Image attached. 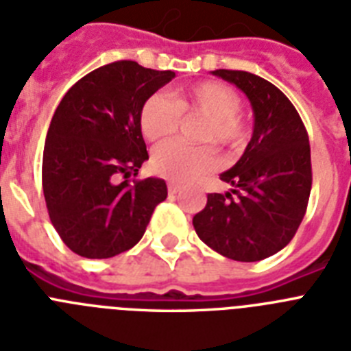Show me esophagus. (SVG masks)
Segmentation results:
<instances>
[{
    "instance_id": "34e87169",
    "label": "esophagus",
    "mask_w": 351,
    "mask_h": 351,
    "mask_svg": "<svg viewBox=\"0 0 351 351\" xmlns=\"http://www.w3.org/2000/svg\"><path fill=\"white\" fill-rule=\"evenodd\" d=\"M167 189H169L171 195H176V193L182 189V184H178V182H175V180H171L169 184H167Z\"/></svg>"
}]
</instances>
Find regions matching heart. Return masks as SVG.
Here are the masks:
<instances>
[{
    "instance_id": "obj_1",
    "label": "heart",
    "mask_w": 351,
    "mask_h": 351,
    "mask_svg": "<svg viewBox=\"0 0 351 351\" xmlns=\"http://www.w3.org/2000/svg\"><path fill=\"white\" fill-rule=\"evenodd\" d=\"M241 101L232 88L221 82L207 81L175 92V102L164 93H153L142 104L138 124L147 141L158 142L178 130L182 113H198L209 119L204 130L205 142H216L238 149L245 142L247 131L240 119ZM151 166L158 175L175 182H191L218 167V155L210 146H187L173 141L156 147Z\"/></svg>"
}]
</instances>
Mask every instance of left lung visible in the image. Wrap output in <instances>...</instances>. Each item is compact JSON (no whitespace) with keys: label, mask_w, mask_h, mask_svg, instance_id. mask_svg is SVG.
Segmentation results:
<instances>
[{"label":"left lung","mask_w":351,"mask_h":351,"mask_svg":"<svg viewBox=\"0 0 351 351\" xmlns=\"http://www.w3.org/2000/svg\"><path fill=\"white\" fill-rule=\"evenodd\" d=\"M249 99L254 126L240 160L220 178L225 195L210 193L193 218L198 238L234 261H259L287 247L303 220L312 189L308 135L281 90L240 70H215Z\"/></svg>","instance_id":"8db88e82"}]
</instances>
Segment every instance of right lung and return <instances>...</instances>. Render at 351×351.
Returning a JSON list of instances; mask_svg holds the SVG:
<instances>
[{
    "label": "right lung",
    "mask_w": 351,
    "mask_h": 351,
    "mask_svg": "<svg viewBox=\"0 0 351 351\" xmlns=\"http://www.w3.org/2000/svg\"><path fill=\"white\" fill-rule=\"evenodd\" d=\"M171 79V70L117 61L82 77L59 102L43 151V193L57 234L75 254L104 259L130 250L167 198L158 176L128 178L149 158L142 104Z\"/></svg>",
    "instance_id": "right-lung-1"
}]
</instances>
